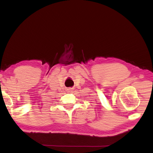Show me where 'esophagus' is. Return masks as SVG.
Returning a JSON list of instances; mask_svg holds the SVG:
<instances>
[{"label": "esophagus", "mask_w": 153, "mask_h": 153, "mask_svg": "<svg viewBox=\"0 0 153 153\" xmlns=\"http://www.w3.org/2000/svg\"><path fill=\"white\" fill-rule=\"evenodd\" d=\"M68 91H72V89L69 88V89H68Z\"/></svg>", "instance_id": "34e87169"}]
</instances>
